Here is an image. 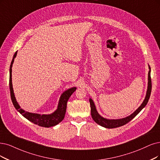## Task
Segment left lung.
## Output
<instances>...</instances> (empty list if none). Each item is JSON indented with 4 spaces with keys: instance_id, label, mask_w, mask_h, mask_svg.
<instances>
[{
    "instance_id": "left-lung-1",
    "label": "left lung",
    "mask_w": 160,
    "mask_h": 160,
    "mask_svg": "<svg viewBox=\"0 0 160 160\" xmlns=\"http://www.w3.org/2000/svg\"><path fill=\"white\" fill-rule=\"evenodd\" d=\"M149 68H150V70L148 72V90H147V92H146V98L144 100L143 103H142V105L140 106V107L137 110H136L132 115H131L126 118H123V119H105V118L102 117V116H100L99 115V113H98V111L96 110V106H95V105H94L93 100L92 99H90V108H91V115H92V117L93 120L96 123H98V125H99L100 126L103 127L107 128H117V127H119L125 125L127 123L131 121L132 119H134V118L140 113V111L146 105V104L148 103V100L150 99L151 91H152V80H151V76H150V67H149Z\"/></svg>"
}]
</instances>
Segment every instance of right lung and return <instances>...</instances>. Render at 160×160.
Returning <instances> with one entry per match:
<instances>
[{
  "instance_id": "1",
  "label": "right lung",
  "mask_w": 160,
  "mask_h": 160,
  "mask_svg": "<svg viewBox=\"0 0 160 160\" xmlns=\"http://www.w3.org/2000/svg\"><path fill=\"white\" fill-rule=\"evenodd\" d=\"M17 51L15 52V54L13 57L12 61L11 62V64L10 67V78H9V87L10 90V97L12 102L14 106L16 109L19 112L20 114H22L23 117L29 121L32 122L33 123L38 125L40 127H51L55 125H57V124L61 122L64 118L65 113H66V109H67V102L70 97V96L76 90V88L74 87L68 89V90L65 91L61 96L60 100H59L58 105L57 109L50 115H39L36 113H29V112L25 111L20 108V105L17 103L12 88V64L14 62V58L16 57Z\"/></svg>"
}]
</instances>
